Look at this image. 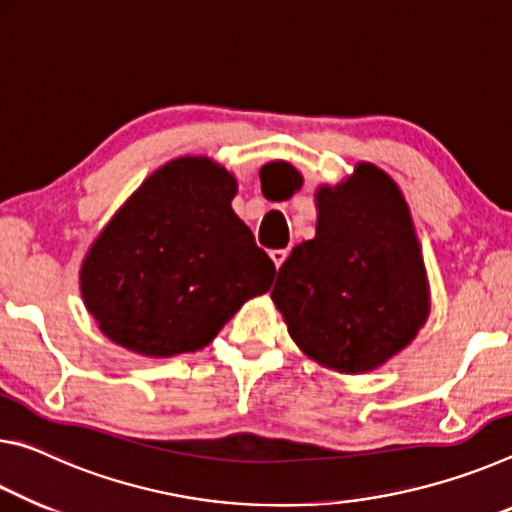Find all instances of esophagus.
Listing matches in <instances>:
<instances>
[{"mask_svg": "<svg viewBox=\"0 0 512 512\" xmlns=\"http://www.w3.org/2000/svg\"><path fill=\"white\" fill-rule=\"evenodd\" d=\"M270 258L274 261L276 270H279V267L283 265V261H286V258H288V249H272L270 251Z\"/></svg>", "mask_w": 512, "mask_h": 512, "instance_id": "1", "label": "esophagus"}]
</instances>
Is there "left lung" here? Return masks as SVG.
I'll list each match as a JSON object with an SVG mask.
<instances>
[{"instance_id":"1","label":"left lung","mask_w":512,"mask_h":512,"mask_svg":"<svg viewBox=\"0 0 512 512\" xmlns=\"http://www.w3.org/2000/svg\"><path fill=\"white\" fill-rule=\"evenodd\" d=\"M301 188L288 163H272ZM317 236L279 267L272 299L292 340L338 372H370L404 349L429 315L424 261L404 197L388 174L358 165L317 192Z\"/></svg>"}]
</instances>
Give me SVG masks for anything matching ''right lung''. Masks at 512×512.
<instances>
[{
	"label": "right lung",
	"mask_w": 512,
	"mask_h": 512,
	"mask_svg": "<svg viewBox=\"0 0 512 512\" xmlns=\"http://www.w3.org/2000/svg\"><path fill=\"white\" fill-rule=\"evenodd\" d=\"M236 179L179 158L120 208L81 267V295L108 338L142 356L206 347L276 267L233 213Z\"/></svg>",
	"instance_id": "add662e5"
}]
</instances>
